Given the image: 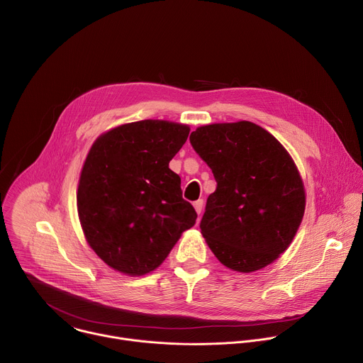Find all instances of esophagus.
<instances>
[{"label": "esophagus", "mask_w": 363, "mask_h": 363, "mask_svg": "<svg viewBox=\"0 0 363 363\" xmlns=\"http://www.w3.org/2000/svg\"><path fill=\"white\" fill-rule=\"evenodd\" d=\"M194 208H195L196 213L199 215V213L202 212V208H203V201H202V199H198V201H195V202H194Z\"/></svg>", "instance_id": "obj_1"}]
</instances>
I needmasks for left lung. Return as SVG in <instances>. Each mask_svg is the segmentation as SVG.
<instances>
[{
	"label": "left lung",
	"instance_id": "1",
	"mask_svg": "<svg viewBox=\"0 0 363 363\" xmlns=\"http://www.w3.org/2000/svg\"><path fill=\"white\" fill-rule=\"evenodd\" d=\"M189 141L216 181L199 225L213 255L238 272L272 264L291 245L305 212L291 155L250 121L199 127Z\"/></svg>",
	"mask_w": 363,
	"mask_h": 363
}]
</instances>
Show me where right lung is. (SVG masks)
I'll return each mask as SVG.
<instances>
[{
    "instance_id": "1",
    "label": "right lung",
    "mask_w": 363,
    "mask_h": 363,
    "mask_svg": "<svg viewBox=\"0 0 363 363\" xmlns=\"http://www.w3.org/2000/svg\"><path fill=\"white\" fill-rule=\"evenodd\" d=\"M189 127L145 119L102 134L81 171L77 206L89 247L111 268L140 277L158 268L196 212L169 161Z\"/></svg>"
}]
</instances>
